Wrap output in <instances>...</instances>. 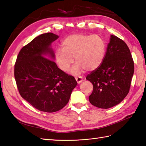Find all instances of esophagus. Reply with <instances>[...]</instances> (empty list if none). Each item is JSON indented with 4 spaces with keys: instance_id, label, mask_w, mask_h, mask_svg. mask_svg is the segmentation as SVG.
<instances>
[{
    "instance_id": "1",
    "label": "esophagus",
    "mask_w": 146,
    "mask_h": 146,
    "mask_svg": "<svg viewBox=\"0 0 146 146\" xmlns=\"http://www.w3.org/2000/svg\"><path fill=\"white\" fill-rule=\"evenodd\" d=\"M75 79H76V80L77 82L78 83V84L81 83V82L83 81V79H82V77L81 76H77V77H76Z\"/></svg>"
}]
</instances>
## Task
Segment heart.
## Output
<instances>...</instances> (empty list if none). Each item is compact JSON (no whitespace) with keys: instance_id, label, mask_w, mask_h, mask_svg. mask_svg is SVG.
Instances as JSON below:
<instances>
[{"instance_id":"b5f03b06","label":"heart","mask_w":146,"mask_h":146,"mask_svg":"<svg viewBox=\"0 0 146 146\" xmlns=\"http://www.w3.org/2000/svg\"><path fill=\"white\" fill-rule=\"evenodd\" d=\"M62 47L55 50V59L60 69L67 72L75 58L77 63L71 69L73 74L98 69L105 57V41L98 35H70L62 41Z\"/></svg>"}]
</instances>
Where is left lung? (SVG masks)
Returning a JSON list of instances; mask_svg holds the SVG:
<instances>
[{
    "mask_svg": "<svg viewBox=\"0 0 146 146\" xmlns=\"http://www.w3.org/2000/svg\"><path fill=\"white\" fill-rule=\"evenodd\" d=\"M134 71L133 59L127 44L111 35L102 64L86 77L93 85L89 97L90 104L101 109L117 105L129 92Z\"/></svg>",
    "mask_w": 146,
    "mask_h": 146,
    "instance_id": "left-lung-1",
    "label": "left lung"
}]
</instances>
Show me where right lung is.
<instances>
[{"label": "right lung", "instance_id": "add662e5", "mask_svg": "<svg viewBox=\"0 0 146 146\" xmlns=\"http://www.w3.org/2000/svg\"><path fill=\"white\" fill-rule=\"evenodd\" d=\"M58 37L51 32L35 37L22 48L14 66L15 82L22 98L35 109L46 112L64 108L77 84L73 76L46 58L48 55L54 59L50 46Z\"/></svg>", "mask_w": 146, "mask_h": 146}]
</instances>
